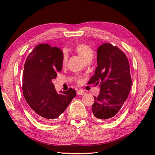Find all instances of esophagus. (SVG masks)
Here are the masks:
<instances>
[{
    "mask_svg": "<svg viewBox=\"0 0 155 155\" xmlns=\"http://www.w3.org/2000/svg\"><path fill=\"white\" fill-rule=\"evenodd\" d=\"M77 93L78 95H83V94H85L84 91H83V90H78V91L77 92Z\"/></svg>",
    "mask_w": 155,
    "mask_h": 155,
    "instance_id": "obj_1",
    "label": "esophagus"
}]
</instances>
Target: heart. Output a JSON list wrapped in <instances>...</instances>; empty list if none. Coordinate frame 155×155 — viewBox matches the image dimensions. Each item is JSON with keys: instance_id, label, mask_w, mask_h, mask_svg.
I'll return each mask as SVG.
<instances>
[{"instance_id": "obj_1", "label": "heart", "mask_w": 155, "mask_h": 155, "mask_svg": "<svg viewBox=\"0 0 155 155\" xmlns=\"http://www.w3.org/2000/svg\"><path fill=\"white\" fill-rule=\"evenodd\" d=\"M74 51L79 54L82 58H83L85 61H87L88 58L93 57V51L92 48L85 43H78L75 45ZM68 55L66 52H63L62 55V63L65 64L67 61Z\"/></svg>"}]
</instances>
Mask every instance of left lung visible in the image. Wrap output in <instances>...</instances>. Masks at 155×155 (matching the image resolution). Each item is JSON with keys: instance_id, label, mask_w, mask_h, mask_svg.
<instances>
[{"instance_id": "1", "label": "left lung", "mask_w": 155, "mask_h": 155, "mask_svg": "<svg viewBox=\"0 0 155 155\" xmlns=\"http://www.w3.org/2000/svg\"><path fill=\"white\" fill-rule=\"evenodd\" d=\"M97 67L88 84H99L92 111L98 119L113 118L129 94L132 80L126 54L116 46L104 43L97 49Z\"/></svg>"}]
</instances>
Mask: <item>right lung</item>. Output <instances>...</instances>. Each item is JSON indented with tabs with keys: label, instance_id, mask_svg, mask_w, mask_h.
I'll return each instance as SVG.
<instances>
[{
	"label": "right lung",
	"instance_id": "1",
	"mask_svg": "<svg viewBox=\"0 0 155 155\" xmlns=\"http://www.w3.org/2000/svg\"><path fill=\"white\" fill-rule=\"evenodd\" d=\"M62 51L48 44L38 45L26 60L22 77L23 95L39 120L58 118L75 97L76 91L57 93L52 81L62 68Z\"/></svg>",
	"mask_w": 155,
	"mask_h": 155
}]
</instances>
